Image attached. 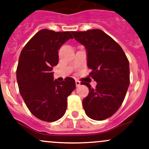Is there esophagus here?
I'll return each instance as SVG.
<instances>
[{
    "label": "esophagus",
    "mask_w": 149,
    "mask_h": 149,
    "mask_svg": "<svg viewBox=\"0 0 149 149\" xmlns=\"http://www.w3.org/2000/svg\"><path fill=\"white\" fill-rule=\"evenodd\" d=\"M76 87H79L81 86V82L79 81H76Z\"/></svg>",
    "instance_id": "obj_1"
}]
</instances>
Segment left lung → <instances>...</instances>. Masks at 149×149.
Returning <instances> with one entry per match:
<instances>
[{
    "label": "left lung",
    "mask_w": 149,
    "mask_h": 149,
    "mask_svg": "<svg viewBox=\"0 0 149 149\" xmlns=\"http://www.w3.org/2000/svg\"><path fill=\"white\" fill-rule=\"evenodd\" d=\"M75 40L85 47L90 76L97 81L83 100L85 113L94 120L113 115L121 106L130 84L129 62L122 47L112 38L97 29L73 31Z\"/></svg>",
    "instance_id": "left-lung-1"
}]
</instances>
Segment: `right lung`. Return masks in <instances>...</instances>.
I'll return each instance as SVG.
<instances>
[{
	"instance_id": "1",
	"label": "right lung",
	"mask_w": 149,
	"mask_h": 149,
	"mask_svg": "<svg viewBox=\"0 0 149 149\" xmlns=\"http://www.w3.org/2000/svg\"><path fill=\"white\" fill-rule=\"evenodd\" d=\"M70 31H39L24 47L19 56L16 79L19 92L33 115L41 120L54 122L62 118L67 98L76 88L70 77L54 80L52 68L58 63V49L73 39Z\"/></svg>"
}]
</instances>
